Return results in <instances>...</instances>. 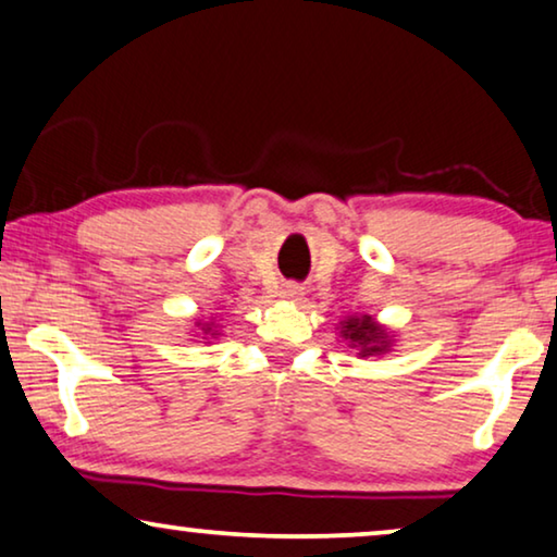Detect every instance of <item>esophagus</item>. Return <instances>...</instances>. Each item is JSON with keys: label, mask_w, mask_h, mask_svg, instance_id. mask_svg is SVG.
Here are the masks:
<instances>
[{"label": "esophagus", "mask_w": 557, "mask_h": 557, "mask_svg": "<svg viewBox=\"0 0 557 557\" xmlns=\"http://www.w3.org/2000/svg\"><path fill=\"white\" fill-rule=\"evenodd\" d=\"M281 296H284V299H296V296H301V286L299 284H284V286H281Z\"/></svg>", "instance_id": "obj_1"}]
</instances>
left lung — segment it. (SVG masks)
<instances>
[{
    "label": "left lung",
    "mask_w": 557,
    "mask_h": 557,
    "mask_svg": "<svg viewBox=\"0 0 557 557\" xmlns=\"http://www.w3.org/2000/svg\"><path fill=\"white\" fill-rule=\"evenodd\" d=\"M342 337L352 342V347L360 349L362 357L377 355V352H383V349L387 347V342H385L387 334L380 330V326L372 322L370 317L347 319L345 326H342Z\"/></svg>",
    "instance_id": "1"
}]
</instances>
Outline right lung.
I'll list each match as a JSON object with an SVG mask.
<instances>
[{"label":"right lung","instance_id":"add662e5","mask_svg":"<svg viewBox=\"0 0 557 557\" xmlns=\"http://www.w3.org/2000/svg\"><path fill=\"white\" fill-rule=\"evenodd\" d=\"M210 332V326H208V330H205V334H208Z\"/></svg>","mask_w":557,"mask_h":557}]
</instances>
